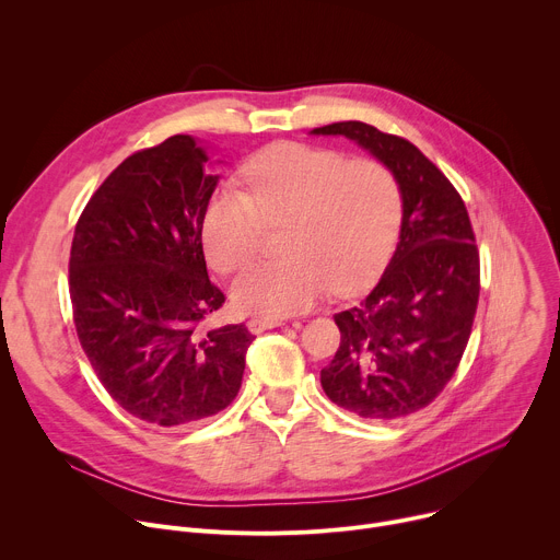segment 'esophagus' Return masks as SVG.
<instances>
[{"instance_id":"esophagus-1","label":"esophagus","mask_w":560,"mask_h":560,"mask_svg":"<svg viewBox=\"0 0 560 560\" xmlns=\"http://www.w3.org/2000/svg\"><path fill=\"white\" fill-rule=\"evenodd\" d=\"M283 322L281 319H270V317H252L247 319V330L252 335H259L264 330H270V328H279Z\"/></svg>"}]
</instances>
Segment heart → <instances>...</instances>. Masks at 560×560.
Masks as SVG:
<instances>
[{
  "mask_svg": "<svg viewBox=\"0 0 560 560\" xmlns=\"http://www.w3.org/2000/svg\"><path fill=\"white\" fill-rule=\"evenodd\" d=\"M247 194L221 189L202 217V247L219 272L243 268L257 252L264 223H283V259L245 268L232 301L247 315L283 317L311 308L330 288L362 290L386 264L401 219L393 172L371 159L277 142L241 172Z\"/></svg>",
  "mask_w": 560,
  "mask_h": 560,
  "instance_id": "b5f03b06",
  "label": "heart"
}]
</instances>
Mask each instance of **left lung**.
Listing matches in <instances>:
<instances>
[{
	"mask_svg": "<svg viewBox=\"0 0 560 560\" xmlns=\"http://www.w3.org/2000/svg\"><path fill=\"white\" fill-rule=\"evenodd\" d=\"M311 133L358 142L399 185V243L371 294L335 315L341 343L322 386L360 418H404L438 397L467 348L480 294L471 221L460 194L409 140L358 120Z\"/></svg>",
	"mask_w": 560,
	"mask_h": 560,
	"instance_id": "obj_1",
	"label": "left lung"
}]
</instances>
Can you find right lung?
Returning a JSON list of instances; mask_svg holds the SVG:
<instances>
[{"instance_id":"obj_1","label":"right lung","mask_w":560,"mask_h":560,"mask_svg":"<svg viewBox=\"0 0 560 560\" xmlns=\"http://www.w3.org/2000/svg\"><path fill=\"white\" fill-rule=\"evenodd\" d=\"M208 165L206 144L183 133L138 151L97 187L73 234L69 288L82 350L122 409L154 427L223 411L254 339L243 324L200 326L225 303L200 241L219 185Z\"/></svg>"}]
</instances>
